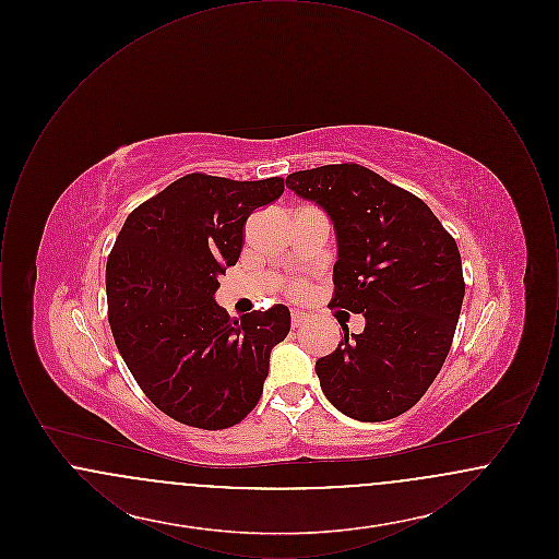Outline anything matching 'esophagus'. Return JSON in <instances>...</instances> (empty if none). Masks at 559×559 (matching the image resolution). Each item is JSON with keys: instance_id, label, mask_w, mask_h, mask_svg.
<instances>
[{"instance_id": "esophagus-1", "label": "esophagus", "mask_w": 559, "mask_h": 559, "mask_svg": "<svg viewBox=\"0 0 559 559\" xmlns=\"http://www.w3.org/2000/svg\"><path fill=\"white\" fill-rule=\"evenodd\" d=\"M306 322V317L301 314V312H297V310H293L292 312V326L293 329H297V326H301Z\"/></svg>"}]
</instances>
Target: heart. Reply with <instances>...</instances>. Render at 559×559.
<instances>
[{"mask_svg": "<svg viewBox=\"0 0 559 559\" xmlns=\"http://www.w3.org/2000/svg\"><path fill=\"white\" fill-rule=\"evenodd\" d=\"M293 293H301V287H299V285H295V287H293Z\"/></svg>", "mask_w": 559, "mask_h": 559, "instance_id": "obj_1", "label": "heart"}]
</instances>
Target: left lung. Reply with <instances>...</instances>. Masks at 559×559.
<instances>
[{"instance_id":"obj_1","label":"left lung","mask_w":559,"mask_h":559,"mask_svg":"<svg viewBox=\"0 0 559 559\" xmlns=\"http://www.w3.org/2000/svg\"><path fill=\"white\" fill-rule=\"evenodd\" d=\"M333 222L331 306L365 317L317 360L326 400L356 421H388L427 392L451 349L465 295L456 242L421 199L342 163L287 176Z\"/></svg>"}]
</instances>
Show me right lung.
<instances>
[{"instance_id":"add662e5","label":"right lung","mask_w":559,"mask_h":559,"mask_svg":"<svg viewBox=\"0 0 559 559\" xmlns=\"http://www.w3.org/2000/svg\"><path fill=\"white\" fill-rule=\"evenodd\" d=\"M285 190L283 178L235 182L188 174L135 207L107 262L108 322L133 379L171 419L226 429L264 392L289 308L230 319L217 276L235 266L242 226Z\"/></svg>"}]
</instances>
